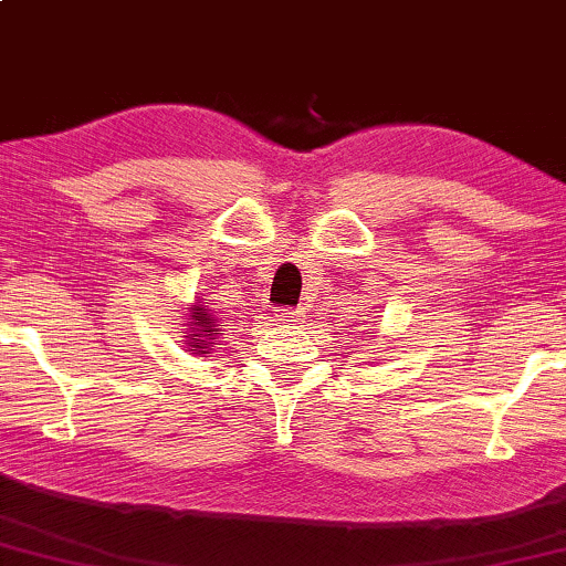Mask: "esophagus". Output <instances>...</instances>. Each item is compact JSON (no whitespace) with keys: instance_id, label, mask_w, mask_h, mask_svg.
Returning <instances> with one entry per match:
<instances>
[{"instance_id":"obj_1","label":"esophagus","mask_w":566,"mask_h":566,"mask_svg":"<svg viewBox=\"0 0 566 566\" xmlns=\"http://www.w3.org/2000/svg\"><path fill=\"white\" fill-rule=\"evenodd\" d=\"M305 317H307L305 307H284L276 312V319H280L282 325H300L305 323Z\"/></svg>"}]
</instances>
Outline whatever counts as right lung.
Masks as SVG:
<instances>
[{"instance_id":"obj_1","label":"right lung","mask_w":566,"mask_h":566,"mask_svg":"<svg viewBox=\"0 0 566 566\" xmlns=\"http://www.w3.org/2000/svg\"><path fill=\"white\" fill-rule=\"evenodd\" d=\"M190 333L185 335L188 337V345L192 350L198 353H208L213 350V345L221 335V327H218V319L213 317V312L208 310V305H190Z\"/></svg>"}]
</instances>
